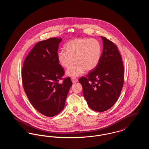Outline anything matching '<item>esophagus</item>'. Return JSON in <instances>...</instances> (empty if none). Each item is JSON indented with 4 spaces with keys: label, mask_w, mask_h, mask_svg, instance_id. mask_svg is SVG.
<instances>
[{
    "label": "esophagus",
    "mask_w": 149,
    "mask_h": 149,
    "mask_svg": "<svg viewBox=\"0 0 149 149\" xmlns=\"http://www.w3.org/2000/svg\"><path fill=\"white\" fill-rule=\"evenodd\" d=\"M71 81H72V83H77V82H78V79H77V78H71Z\"/></svg>",
    "instance_id": "1"
}]
</instances>
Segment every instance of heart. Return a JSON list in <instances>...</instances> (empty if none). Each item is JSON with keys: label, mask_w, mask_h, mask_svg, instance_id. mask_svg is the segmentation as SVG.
<instances>
[{"label": "heart", "mask_w": 149, "mask_h": 149, "mask_svg": "<svg viewBox=\"0 0 149 149\" xmlns=\"http://www.w3.org/2000/svg\"><path fill=\"white\" fill-rule=\"evenodd\" d=\"M65 49L60 50L57 59L60 65L68 68L67 75L77 77L85 70L91 71L99 64L102 52L101 45L98 41L93 38H80L72 40L66 43Z\"/></svg>", "instance_id": "obj_1"}]
</instances>
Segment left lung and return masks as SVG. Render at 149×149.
Here are the masks:
<instances>
[{"label": "left lung", "mask_w": 149, "mask_h": 149, "mask_svg": "<svg viewBox=\"0 0 149 149\" xmlns=\"http://www.w3.org/2000/svg\"><path fill=\"white\" fill-rule=\"evenodd\" d=\"M97 66L79 81L84 97L92 109L102 112L110 109L120 95L124 82V68L117 46L104 37Z\"/></svg>", "instance_id": "1"}]
</instances>
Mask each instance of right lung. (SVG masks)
<instances>
[{
    "label": "right lung",
    "mask_w": 149,
    "mask_h": 149,
    "mask_svg": "<svg viewBox=\"0 0 149 149\" xmlns=\"http://www.w3.org/2000/svg\"><path fill=\"white\" fill-rule=\"evenodd\" d=\"M61 38H50L37 43L27 56L22 70L23 88L30 103L40 113L47 117L59 113L72 85L71 79L59 80L64 68L57 59Z\"/></svg>",
    "instance_id": "obj_1"
}]
</instances>
